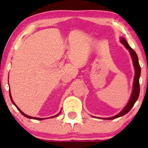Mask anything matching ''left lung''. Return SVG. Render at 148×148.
Masks as SVG:
<instances>
[{
    "instance_id": "left-lung-1",
    "label": "left lung",
    "mask_w": 148,
    "mask_h": 148,
    "mask_svg": "<svg viewBox=\"0 0 148 148\" xmlns=\"http://www.w3.org/2000/svg\"><path fill=\"white\" fill-rule=\"evenodd\" d=\"M121 43H122L123 45H124L125 47L129 50V52H130L131 57H132L133 65H134V67H135V75L134 77V82H133V92L128 104H127V106L125 107L124 109H123L120 113H119L118 114H116V116L110 117V118L104 119H107V120H111V119L119 118V117L122 116L123 115L126 114L127 112H129V111L131 110V109L133 108V106H134L135 103L137 100V99H138L139 96V91H140V87H139V77H140V74H141V67L139 64L138 57H137L136 52H135L134 50L132 49V48L129 46V45L128 44V43H127L126 40H125V39L122 38L121 39Z\"/></svg>"
}]
</instances>
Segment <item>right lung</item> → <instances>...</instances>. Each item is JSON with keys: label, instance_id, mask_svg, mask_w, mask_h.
I'll list each match as a JSON object with an SVG mask.
<instances>
[{"label": "right lung", "instance_id": "add662e5", "mask_svg": "<svg viewBox=\"0 0 148 148\" xmlns=\"http://www.w3.org/2000/svg\"><path fill=\"white\" fill-rule=\"evenodd\" d=\"M9 96H10V98H11V102H13V104L15 105V106H16V108H17L18 110H19V111L21 113V114L22 115H23L24 116H25V117H27V118H28V119H36V120H43V119H41V118H36V117H33V116H28V115H27V114H25V113H23V112H22V111L20 110V109L18 108V107L17 106V105H16L15 104V102H13V99H12V97H11V92H10V91H9ZM60 113V112L58 113V114H57L56 115H55V116H52V118H53V117H56V116H58V115H59V114ZM51 117V118H52Z\"/></svg>", "mask_w": 148, "mask_h": 148}]
</instances>
